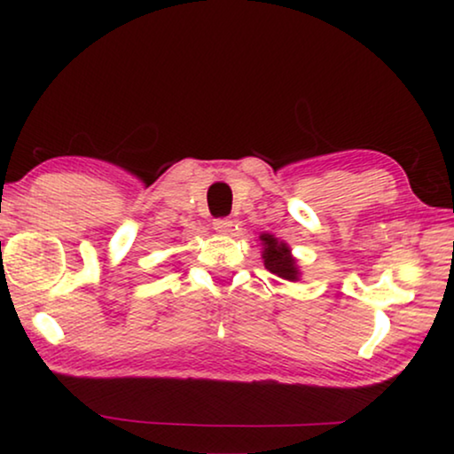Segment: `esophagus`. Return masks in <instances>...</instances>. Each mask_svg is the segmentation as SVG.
<instances>
[{"label": "esophagus", "mask_w": 454, "mask_h": 454, "mask_svg": "<svg viewBox=\"0 0 454 454\" xmlns=\"http://www.w3.org/2000/svg\"><path fill=\"white\" fill-rule=\"evenodd\" d=\"M213 229H215L216 233H231L233 221H229V219H215Z\"/></svg>", "instance_id": "obj_1"}]
</instances>
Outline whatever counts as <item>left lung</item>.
Instances as JSON below:
<instances>
[{"label":"left lung","mask_w":454,"mask_h":454,"mask_svg":"<svg viewBox=\"0 0 454 454\" xmlns=\"http://www.w3.org/2000/svg\"><path fill=\"white\" fill-rule=\"evenodd\" d=\"M262 239L266 241L262 256L266 269L283 278H295V266L294 258L289 256V247L285 244H277L272 235H262Z\"/></svg>","instance_id":"1"}]
</instances>
